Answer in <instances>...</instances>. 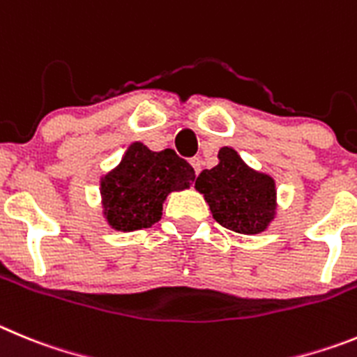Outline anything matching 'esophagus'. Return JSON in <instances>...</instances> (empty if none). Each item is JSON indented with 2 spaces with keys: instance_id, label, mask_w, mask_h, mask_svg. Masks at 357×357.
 I'll list each match as a JSON object with an SVG mask.
<instances>
[{
  "instance_id": "esophagus-1",
  "label": "esophagus",
  "mask_w": 357,
  "mask_h": 357,
  "mask_svg": "<svg viewBox=\"0 0 357 357\" xmlns=\"http://www.w3.org/2000/svg\"><path fill=\"white\" fill-rule=\"evenodd\" d=\"M190 165L194 167V171H195V174H199V172H201V165H202V160L199 158V156H195V158H192L190 160Z\"/></svg>"
}]
</instances>
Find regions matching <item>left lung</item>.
I'll return each mask as SVG.
<instances>
[{"label": "left lung", "instance_id": "8db88e82", "mask_svg": "<svg viewBox=\"0 0 357 357\" xmlns=\"http://www.w3.org/2000/svg\"><path fill=\"white\" fill-rule=\"evenodd\" d=\"M195 188L204 194L215 220L234 233H261L275 215L274 179L249 169L231 147L218 151V165L202 171Z\"/></svg>", "mask_w": 357, "mask_h": 357}]
</instances>
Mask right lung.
<instances>
[{
	"label": "right lung",
	"instance_id": "1",
	"mask_svg": "<svg viewBox=\"0 0 357 357\" xmlns=\"http://www.w3.org/2000/svg\"><path fill=\"white\" fill-rule=\"evenodd\" d=\"M194 179L190 163L172 149L155 153L131 144L117 169L101 179L105 217L117 231L146 229L160 220L167 195L188 188Z\"/></svg>",
	"mask_w": 357,
	"mask_h": 357
}]
</instances>
